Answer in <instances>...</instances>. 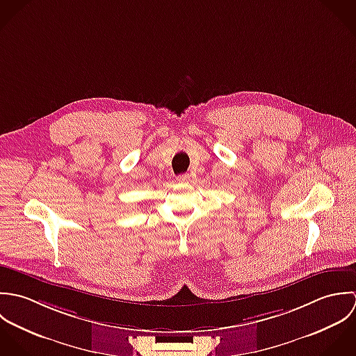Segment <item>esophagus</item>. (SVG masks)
<instances>
[{
	"label": "esophagus",
	"instance_id": "esophagus-1",
	"mask_svg": "<svg viewBox=\"0 0 356 356\" xmlns=\"http://www.w3.org/2000/svg\"><path fill=\"white\" fill-rule=\"evenodd\" d=\"M190 179H191V176H190L188 173H183V175H179V176H177V180H179L180 183H188Z\"/></svg>",
	"mask_w": 356,
	"mask_h": 356
}]
</instances>
